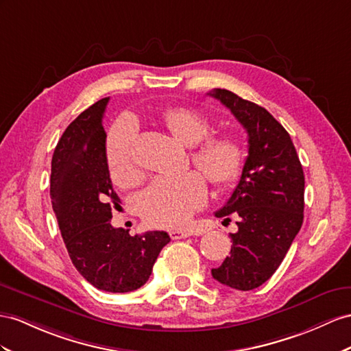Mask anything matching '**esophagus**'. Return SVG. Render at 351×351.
Masks as SVG:
<instances>
[{"instance_id": "34e87169", "label": "esophagus", "mask_w": 351, "mask_h": 351, "mask_svg": "<svg viewBox=\"0 0 351 351\" xmlns=\"http://www.w3.org/2000/svg\"><path fill=\"white\" fill-rule=\"evenodd\" d=\"M169 234H170V239H172V240H179V239L190 237L191 232L190 231H184V230H173V231H170Z\"/></svg>"}]
</instances>
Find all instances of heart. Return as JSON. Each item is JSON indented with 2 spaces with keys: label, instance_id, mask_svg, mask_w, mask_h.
<instances>
[{
  "label": "heart",
  "instance_id": "heart-1",
  "mask_svg": "<svg viewBox=\"0 0 351 351\" xmlns=\"http://www.w3.org/2000/svg\"><path fill=\"white\" fill-rule=\"evenodd\" d=\"M161 120L170 134L191 152L194 166L218 190L234 185L243 173L246 152L241 142L230 134L210 136L213 125L208 117L193 108L178 106L166 110ZM134 132L129 121L114 124L106 143L108 165L112 181L120 186H133L141 181V172L133 158ZM208 195V186L200 173L156 179L138 202L141 217L152 227L178 228L199 210Z\"/></svg>",
  "mask_w": 351,
  "mask_h": 351
}]
</instances>
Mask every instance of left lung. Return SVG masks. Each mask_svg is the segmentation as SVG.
<instances>
[{
    "instance_id": "8db88e82",
    "label": "left lung",
    "mask_w": 351,
    "mask_h": 351,
    "mask_svg": "<svg viewBox=\"0 0 351 351\" xmlns=\"http://www.w3.org/2000/svg\"><path fill=\"white\" fill-rule=\"evenodd\" d=\"M226 105L247 132L249 154L228 202L215 212L239 231L230 256L212 276L237 291L265 283L282 264L304 219V172L289 133L265 108L226 88L208 93Z\"/></svg>"
}]
</instances>
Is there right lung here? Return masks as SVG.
<instances>
[{"instance_id":"1","label":"right lung","mask_w":351,"mask_h":351,"mask_svg":"<svg viewBox=\"0 0 351 351\" xmlns=\"http://www.w3.org/2000/svg\"><path fill=\"white\" fill-rule=\"evenodd\" d=\"M110 97L80 114L62 134L51 158L50 197L71 261L86 280L105 292L139 289L169 241L165 231L130 236L111 226L120 203L106 160L102 119Z\"/></svg>"}]
</instances>
